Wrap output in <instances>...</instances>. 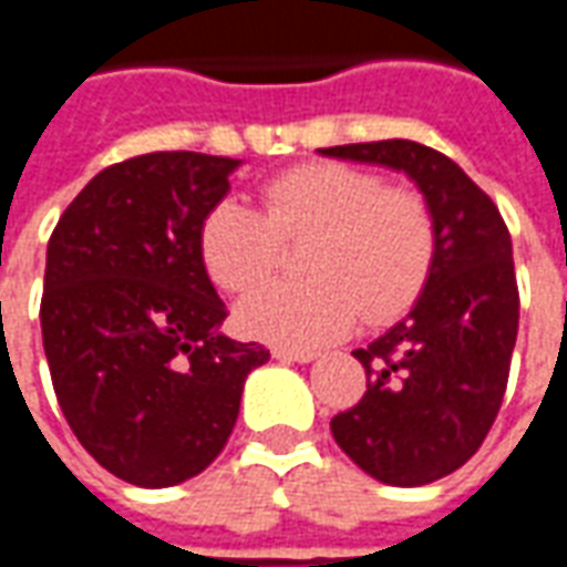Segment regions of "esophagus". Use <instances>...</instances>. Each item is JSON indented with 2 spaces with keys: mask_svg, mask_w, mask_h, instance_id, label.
<instances>
[{
  "mask_svg": "<svg viewBox=\"0 0 567 567\" xmlns=\"http://www.w3.org/2000/svg\"><path fill=\"white\" fill-rule=\"evenodd\" d=\"M272 358L276 361H285V364H309V361H316V352H309V349H282V346H276L272 349Z\"/></svg>",
  "mask_w": 567,
  "mask_h": 567,
  "instance_id": "obj_1",
  "label": "esophagus"
}]
</instances>
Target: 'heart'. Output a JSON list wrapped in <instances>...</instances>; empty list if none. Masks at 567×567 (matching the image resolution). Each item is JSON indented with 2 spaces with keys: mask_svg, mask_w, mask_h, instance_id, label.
<instances>
[{
  "mask_svg": "<svg viewBox=\"0 0 567 567\" xmlns=\"http://www.w3.org/2000/svg\"><path fill=\"white\" fill-rule=\"evenodd\" d=\"M264 212L224 197L199 221V260L224 291H251L279 260V239H307L303 282H272L239 303L243 333L285 349L340 340L385 321L422 291L437 234L425 199L370 169L303 163L260 187Z\"/></svg>",
  "mask_w": 567,
  "mask_h": 567,
  "instance_id": "b5f03b06",
  "label": "heart"
}]
</instances>
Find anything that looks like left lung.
<instances>
[{
    "mask_svg": "<svg viewBox=\"0 0 567 567\" xmlns=\"http://www.w3.org/2000/svg\"><path fill=\"white\" fill-rule=\"evenodd\" d=\"M404 173L434 218L437 251L404 319L352 355L368 392L331 419L337 446L389 486L458 471L486 440L507 389L519 291L507 224L446 154L410 140L319 148Z\"/></svg>",
    "mask_w": 567,
    "mask_h": 567,
    "instance_id": "obj_1",
    "label": "left lung"
}]
</instances>
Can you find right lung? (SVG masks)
Listing matches in <instances>:
<instances>
[{
    "label": "right lung",
    "mask_w": 567,
    "mask_h": 567,
    "mask_svg": "<svg viewBox=\"0 0 567 567\" xmlns=\"http://www.w3.org/2000/svg\"><path fill=\"white\" fill-rule=\"evenodd\" d=\"M243 161L154 151L96 173L60 215L42 340L56 401L109 474L166 488L203 474L270 349L236 343L199 260V221Z\"/></svg>",
    "instance_id": "obj_1"
}]
</instances>
